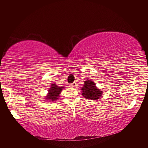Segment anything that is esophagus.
Segmentation results:
<instances>
[{"label":"esophagus","instance_id":"obj_1","mask_svg":"<svg viewBox=\"0 0 148 148\" xmlns=\"http://www.w3.org/2000/svg\"><path fill=\"white\" fill-rule=\"evenodd\" d=\"M76 86V82H74V83L70 84V86H71V87H75Z\"/></svg>","mask_w":148,"mask_h":148}]
</instances>
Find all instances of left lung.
Here are the masks:
<instances>
[{
    "label": "left lung",
    "mask_w": 148,
    "mask_h": 148,
    "mask_svg": "<svg viewBox=\"0 0 148 148\" xmlns=\"http://www.w3.org/2000/svg\"><path fill=\"white\" fill-rule=\"evenodd\" d=\"M82 95L87 99L97 100L102 95V91L97 88L94 84L90 80H87L84 82V87L82 88Z\"/></svg>",
    "instance_id": "1"
}]
</instances>
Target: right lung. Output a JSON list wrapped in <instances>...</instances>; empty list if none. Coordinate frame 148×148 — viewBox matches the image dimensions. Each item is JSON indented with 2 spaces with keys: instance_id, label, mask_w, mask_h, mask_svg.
<instances>
[{
  "instance_id": "obj_1",
  "label": "right lung",
  "mask_w": 148,
  "mask_h": 148,
  "mask_svg": "<svg viewBox=\"0 0 148 148\" xmlns=\"http://www.w3.org/2000/svg\"><path fill=\"white\" fill-rule=\"evenodd\" d=\"M62 88H63V87H59L56 84H52L51 87H50V89H49V93L46 99L50 100L51 101H56L57 99H58V97L61 94Z\"/></svg>"
}]
</instances>
